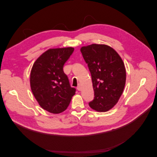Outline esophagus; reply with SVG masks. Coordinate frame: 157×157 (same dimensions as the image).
I'll return each instance as SVG.
<instances>
[{
    "mask_svg": "<svg viewBox=\"0 0 157 157\" xmlns=\"http://www.w3.org/2000/svg\"><path fill=\"white\" fill-rule=\"evenodd\" d=\"M77 89L78 90V91H80V90H81V86H80V85H78Z\"/></svg>",
    "mask_w": 157,
    "mask_h": 157,
    "instance_id": "esophagus-1",
    "label": "esophagus"
}]
</instances>
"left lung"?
<instances>
[{
    "instance_id": "left-lung-1",
    "label": "left lung",
    "mask_w": 157,
    "mask_h": 157,
    "mask_svg": "<svg viewBox=\"0 0 157 157\" xmlns=\"http://www.w3.org/2000/svg\"><path fill=\"white\" fill-rule=\"evenodd\" d=\"M91 73L94 98L89 105L105 112L116 105L126 83V69L117 52L111 47L93 44L80 49Z\"/></svg>"
}]
</instances>
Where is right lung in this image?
Masks as SVG:
<instances>
[{
	"instance_id": "right-lung-1",
	"label": "right lung",
	"mask_w": 157,
	"mask_h": 157,
	"mask_svg": "<svg viewBox=\"0 0 157 157\" xmlns=\"http://www.w3.org/2000/svg\"><path fill=\"white\" fill-rule=\"evenodd\" d=\"M74 48L50 49L33 64L30 84L32 92L40 107L52 113H60L69 106L76 89L71 87L63 65Z\"/></svg>"
}]
</instances>
